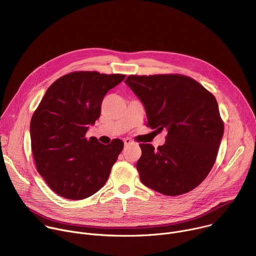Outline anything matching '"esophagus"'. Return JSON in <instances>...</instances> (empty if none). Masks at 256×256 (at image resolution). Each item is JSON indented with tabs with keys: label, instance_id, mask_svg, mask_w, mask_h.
I'll use <instances>...</instances> for the list:
<instances>
[{
	"label": "esophagus",
	"instance_id": "1",
	"mask_svg": "<svg viewBox=\"0 0 256 256\" xmlns=\"http://www.w3.org/2000/svg\"><path fill=\"white\" fill-rule=\"evenodd\" d=\"M124 146H126V147H128V146H130V144H134V142H132V140H130V138H124Z\"/></svg>",
	"mask_w": 256,
	"mask_h": 256
}]
</instances>
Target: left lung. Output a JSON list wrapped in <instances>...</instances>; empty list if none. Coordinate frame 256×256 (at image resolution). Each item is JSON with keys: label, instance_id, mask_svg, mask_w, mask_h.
<instances>
[{"label": "left lung", "instance_id": "8db88e82", "mask_svg": "<svg viewBox=\"0 0 256 256\" xmlns=\"http://www.w3.org/2000/svg\"><path fill=\"white\" fill-rule=\"evenodd\" d=\"M142 103L148 124L167 130L158 149L140 144L142 184L166 196L186 194L208 176L224 134L216 98L182 75H130L124 82Z\"/></svg>", "mask_w": 256, "mask_h": 256}]
</instances>
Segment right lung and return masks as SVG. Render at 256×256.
Instances as JSON below:
<instances>
[{
	"instance_id": "obj_1",
	"label": "right lung",
	"mask_w": 256,
	"mask_h": 256,
	"mask_svg": "<svg viewBox=\"0 0 256 256\" xmlns=\"http://www.w3.org/2000/svg\"><path fill=\"white\" fill-rule=\"evenodd\" d=\"M124 78L98 72H70L50 86L33 114L30 138L35 165L58 196L83 200L107 181L124 142L116 138L103 144L85 136L100 116L106 93Z\"/></svg>"
}]
</instances>
